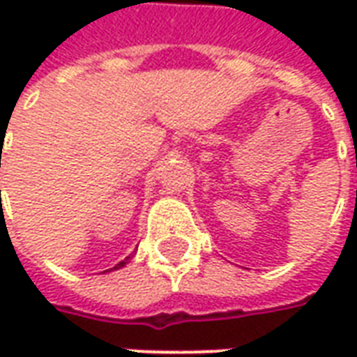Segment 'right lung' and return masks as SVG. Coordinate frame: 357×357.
I'll list each match as a JSON object with an SVG mask.
<instances>
[{
    "label": "right lung",
    "instance_id": "obj_1",
    "mask_svg": "<svg viewBox=\"0 0 357 357\" xmlns=\"http://www.w3.org/2000/svg\"><path fill=\"white\" fill-rule=\"evenodd\" d=\"M126 260H128V258H126ZM126 260H124V262H120V264H118V266H114V268H112V269H118V268H122V266H124V264H126Z\"/></svg>",
    "mask_w": 357,
    "mask_h": 357
}]
</instances>
